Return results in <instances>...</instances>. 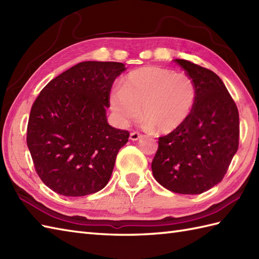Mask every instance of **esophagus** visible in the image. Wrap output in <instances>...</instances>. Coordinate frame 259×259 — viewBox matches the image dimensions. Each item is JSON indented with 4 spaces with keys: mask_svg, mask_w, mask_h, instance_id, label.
Masks as SVG:
<instances>
[{
    "mask_svg": "<svg viewBox=\"0 0 259 259\" xmlns=\"http://www.w3.org/2000/svg\"><path fill=\"white\" fill-rule=\"evenodd\" d=\"M141 137H142V135H141L140 133H138V131H134V133L130 134V139L133 140V141L139 140V139L141 138Z\"/></svg>",
    "mask_w": 259,
    "mask_h": 259,
    "instance_id": "obj_1",
    "label": "esophagus"
}]
</instances>
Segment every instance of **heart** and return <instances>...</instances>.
<instances>
[{
	"instance_id": "b5f03b06",
	"label": "heart",
	"mask_w": 259,
	"mask_h": 259,
	"mask_svg": "<svg viewBox=\"0 0 259 259\" xmlns=\"http://www.w3.org/2000/svg\"><path fill=\"white\" fill-rule=\"evenodd\" d=\"M198 97L195 80L161 67H144L125 75L121 89L110 92L109 102L121 124L141 115L160 134L172 133L189 119Z\"/></svg>"
}]
</instances>
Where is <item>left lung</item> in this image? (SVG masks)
Masks as SVG:
<instances>
[{"mask_svg":"<svg viewBox=\"0 0 259 259\" xmlns=\"http://www.w3.org/2000/svg\"><path fill=\"white\" fill-rule=\"evenodd\" d=\"M174 61L195 80L198 97L189 119L159 137L151 169L155 179L168 190L198 195L226 175L239 145V113L216 73L188 60Z\"/></svg>","mask_w":259,"mask_h":259,"instance_id":"left-lung-1","label":"left lung"}]
</instances>
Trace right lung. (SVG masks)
<instances>
[{"instance_id": "right-lung-1", "label": "right lung", "mask_w": 259, "mask_h": 259, "mask_svg": "<svg viewBox=\"0 0 259 259\" xmlns=\"http://www.w3.org/2000/svg\"><path fill=\"white\" fill-rule=\"evenodd\" d=\"M125 70L120 62L84 61L64 71L41 90L26 130L35 171L57 194H95L111 177L129 131L107 122L113 82Z\"/></svg>"}]
</instances>
